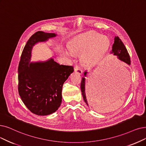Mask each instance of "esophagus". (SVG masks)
<instances>
[{
	"instance_id": "obj_1",
	"label": "esophagus",
	"mask_w": 146,
	"mask_h": 146,
	"mask_svg": "<svg viewBox=\"0 0 146 146\" xmlns=\"http://www.w3.org/2000/svg\"><path fill=\"white\" fill-rule=\"evenodd\" d=\"M74 71H75V72H76L77 73H78L79 74H81L83 73V71L81 70V69L80 68V67L78 65L75 66V67L74 68Z\"/></svg>"
}]
</instances>
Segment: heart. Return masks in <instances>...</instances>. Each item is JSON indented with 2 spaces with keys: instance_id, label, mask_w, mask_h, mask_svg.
<instances>
[{
  "instance_id": "b5f03b06",
  "label": "heart",
  "mask_w": 146,
  "mask_h": 146,
  "mask_svg": "<svg viewBox=\"0 0 146 146\" xmlns=\"http://www.w3.org/2000/svg\"><path fill=\"white\" fill-rule=\"evenodd\" d=\"M110 40L105 36L94 32H87L75 38L69 45V49L75 54H83L82 60L87 65H95L107 53ZM66 54L72 56L69 51Z\"/></svg>"
}]
</instances>
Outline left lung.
Here are the masks:
<instances>
[{"label": "left lung", "mask_w": 146, "mask_h": 146, "mask_svg": "<svg viewBox=\"0 0 146 146\" xmlns=\"http://www.w3.org/2000/svg\"><path fill=\"white\" fill-rule=\"evenodd\" d=\"M111 53H113L114 55L117 56L120 60L125 62V63L128 64V65H131V59L129 54L128 53L127 50L125 47L124 44L121 41V40L119 38V36H115L114 38V44L113 45V49L112 51L111 52ZM84 74V76L86 77L87 72H85ZM81 92H82L84 101L87 106H88V101L87 100H88V99L86 98V95L85 93V78L84 77H83L82 80H81Z\"/></svg>", "instance_id": "8db88e82"}]
</instances>
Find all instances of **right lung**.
<instances>
[{"label": "right lung", "mask_w": 146, "mask_h": 146, "mask_svg": "<svg viewBox=\"0 0 146 146\" xmlns=\"http://www.w3.org/2000/svg\"><path fill=\"white\" fill-rule=\"evenodd\" d=\"M56 36L42 31L35 33L25 46L19 65V95L26 107L39 115L52 114L59 108L63 84L74 71L72 66L59 65L53 59L30 63L32 46Z\"/></svg>", "instance_id": "add662e5"}]
</instances>
